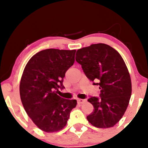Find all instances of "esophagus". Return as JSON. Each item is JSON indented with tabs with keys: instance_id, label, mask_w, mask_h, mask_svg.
<instances>
[{
	"instance_id": "34e87169",
	"label": "esophagus",
	"mask_w": 148,
	"mask_h": 148,
	"mask_svg": "<svg viewBox=\"0 0 148 148\" xmlns=\"http://www.w3.org/2000/svg\"><path fill=\"white\" fill-rule=\"evenodd\" d=\"M86 101V100H84V99H78L77 103L78 104H83V103H84Z\"/></svg>"
}]
</instances>
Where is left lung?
Returning a JSON list of instances; mask_svg holds the SVG:
<instances>
[{
  "label": "left lung",
  "mask_w": 148,
  "mask_h": 148,
  "mask_svg": "<svg viewBox=\"0 0 148 148\" xmlns=\"http://www.w3.org/2000/svg\"><path fill=\"white\" fill-rule=\"evenodd\" d=\"M75 60L100 91V98H88L94 109L87 119L98 128L114 126L126 111L131 95L130 75L123 58L110 46L96 44L77 50Z\"/></svg>",
  "instance_id": "8db88e82"
}]
</instances>
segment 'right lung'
I'll use <instances>...</instances> for the list:
<instances>
[{"label": "right lung", "instance_id": "obj_1", "mask_svg": "<svg viewBox=\"0 0 148 148\" xmlns=\"http://www.w3.org/2000/svg\"><path fill=\"white\" fill-rule=\"evenodd\" d=\"M75 50L46 49L30 58L20 82L21 100L25 112L36 126L47 133L61 130L66 125L76 100L56 94L63 90L65 73L75 62Z\"/></svg>", "mask_w": 148, "mask_h": 148}]
</instances>
